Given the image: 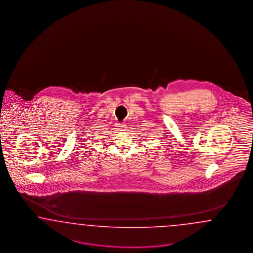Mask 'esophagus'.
Returning a JSON list of instances; mask_svg holds the SVG:
<instances>
[{"label": "esophagus", "instance_id": "1", "mask_svg": "<svg viewBox=\"0 0 253 253\" xmlns=\"http://www.w3.org/2000/svg\"><path fill=\"white\" fill-rule=\"evenodd\" d=\"M116 126H117V129L120 130H123L126 128V126L124 124H121V123H118Z\"/></svg>", "mask_w": 253, "mask_h": 253}]
</instances>
